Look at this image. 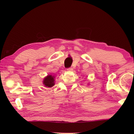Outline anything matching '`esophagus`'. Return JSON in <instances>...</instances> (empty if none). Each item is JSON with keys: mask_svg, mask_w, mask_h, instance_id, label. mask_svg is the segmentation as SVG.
Masks as SVG:
<instances>
[{"mask_svg": "<svg viewBox=\"0 0 134 134\" xmlns=\"http://www.w3.org/2000/svg\"><path fill=\"white\" fill-rule=\"evenodd\" d=\"M67 70L68 71H72V67L68 68V69H67Z\"/></svg>", "mask_w": 134, "mask_h": 134, "instance_id": "esophagus-1", "label": "esophagus"}]
</instances>
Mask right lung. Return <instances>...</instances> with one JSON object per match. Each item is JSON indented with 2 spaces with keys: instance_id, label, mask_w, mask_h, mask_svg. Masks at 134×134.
Listing matches in <instances>:
<instances>
[{
  "instance_id": "obj_1",
  "label": "right lung",
  "mask_w": 134,
  "mask_h": 134,
  "mask_svg": "<svg viewBox=\"0 0 134 134\" xmlns=\"http://www.w3.org/2000/svg\"><path fill=\"white\" fill-rule=\"evenodd\" d=\"M43 83L45 86V87H51L54 85V77L51 75L47 76L44 79Z\"/></svg>"
}]
</instances>
